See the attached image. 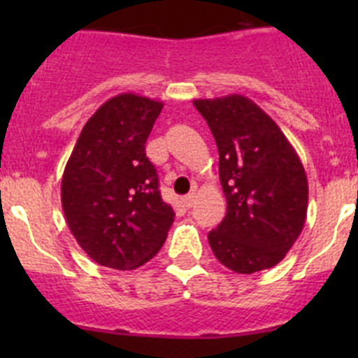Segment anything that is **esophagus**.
I'll return each mask as SVG.
<instances>
[{"mask_svg": "<svg viewBox=\"0 0 358 358\" xmlns=\"http://www.w3.org/2000/svg\"><path fill=\"white\" fill-rule=\"evenodd\" d=\"M182 202H185L186 208L194 206V202H195V194H194V192H192V194H188V195H185V197H182Z\"/></svg>", "mask_w": 358, "mask_h": 358, "instance_id": "1", "label": "esophagus"}]
</instances>
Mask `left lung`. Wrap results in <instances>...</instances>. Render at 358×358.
Masks as SVG:
<instances>
[{
  "label": "left lung",
  "mask_w": 358,
  "mask_h": 358,
  "mask_svg": "<svg viewBox=\"0 0 358 358\" xmlns=\"http://www.w3.org/2000/svg\"><path fill=\"white\" fill-rule=\"evenodd\" d=\"M218 148V176L227 211L210 231L211 251L224 267L252 274L280 264L301 235L308 181L290 141L251 98H201Z\"/></svg>",
  "instance_id": "8db88e82"
}]
</instances>
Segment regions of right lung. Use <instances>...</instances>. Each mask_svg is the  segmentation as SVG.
Here are the masks:
<instances>
[{"label":"right lung","instance_id":"1","mask_svg":"<svg viewBox=\"0 0 358 358\" xmlns=\"http://www.w3.org/2000/svg\"><path fill=\"white\" fill-rule=\"evenodd\" d=\"M163 102L134 93L109 98L87 120L62 173L71 235L91 260L132 271L166 240L173 210L163 202L145 143Z\"/></svg>","mask_w":358,"mask_h":358}]
</instances>
